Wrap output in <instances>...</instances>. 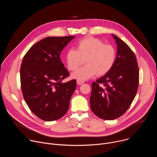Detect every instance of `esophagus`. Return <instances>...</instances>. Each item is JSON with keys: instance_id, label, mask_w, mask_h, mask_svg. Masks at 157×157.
Returning a JSON list of instances; mask_svg holds the SVG:
<instances>
[{"instance_id": "obj_1", "label": "esophagus", "mask_w": 157, "mask_h": 157, "mask_svg": "<svg viewBox=\"0 0 157 157\" xmlns=\"http://www.w3.org/2000/svg\"><path fill=\"white\" fill-rule=\"evenodd\" d=\"M84 83V81H81V80H77V84H79V85H81L82 84Z\"/></svg>"}]
</instances>
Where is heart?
<instances>
[{
	"label": "heart",
	"instance_id": "obj_1",
	"mask_svg": "<svg viewBox=\"0 0 157 157\" xmlns=\"http://www.w3.org/2000/svg\"><path fill=\"white\" fill-rule=\"evenodd\" d=\"M116 58L117 51L113 45L89 37L78 41L76 50L71 48L67 52L66 61L71 71H76L85 61L86 65L72 75L73 78L83 81L95 75L101 76L107 74L113 68Z\"/></svg>",
	"mask_w": 157,
	"mask_h": 157
}]
</instances>
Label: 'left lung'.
<instances>
[{"label":"left lung","mask_w":157,"mask_h":157,"mask_svg":"<svg viewBox=\"0 0 157 157\" xmlns=\"http://www.w3.org/2000/svg\"><path fill=\"white\" fill-rule=\"evenodd\" d=\"M117 44L116 63L111 70L92 83L90 105L98 117L114 120L127 110L137 94L139 70L136 56L127 44L113 35Z\"/></svg>","instance_id":"1"}]
</instances>
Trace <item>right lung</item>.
I'll use <instances>...</instances> for the list:
<instances>
[{
	"mask_svg": "<svg viewBox=\"0 0 157 157\" xmlns=\"http://www.w3.org/2000/svg\"><path fill=\"white\" fill-rule=\"evenodd\" d=\"M75 36H48L29 50L20 66V83L25 101L32 113L45 121L61 118L68 111L76 81L63 82L70 73L60 53Z\"/></svg>",
	"mask_w": 157,
	"mask_h": 157,
	"instance_id": "1",
	"label": "right lung"
}]
</instances>
